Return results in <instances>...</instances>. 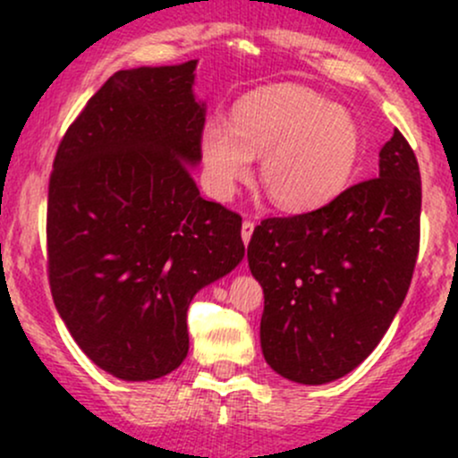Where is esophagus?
I'll use <instances>...</instances> for the list:
<instances>
[{"instance_id": "esophagus-1", "label": "esophagus", "mask_w": 458, "mask_h": 458, "mask_svg": "<svg viewBox=\"0 0 458 458\" xmlns=\"http://www.w3.org/2000/svg\"><path fill=\"white\" fill-rule=\"evenodd\" d=\"M251 233H254V222H251V219H245V222L241 224V236H243V243L245 245L250 243Z\"/></svg>"}]
</instances>
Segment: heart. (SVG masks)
<instances>
[{
	"instance_id": "b5f03b06",
	"label": "heart",
	"mask_w": 458,
	"mask_h": 458,
	"mask_svg": "<svg viewBox=\"0 0 458 458\" xmlns=\"http://www.w3.org/2000/svg\"><path fill=\"white\" fill-rule=\"evenodd\" d=\"M361 135L346 109L301 86H269L234 105L233 120L208 118L199 155L211 191L228 198L260 157V182L284 211H312L334 199L360 161Z\"/></svg>"
}]
</instances>
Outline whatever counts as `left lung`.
<instances>
[{
	"instance_id": "left-lung-1",
	"label": "left lung",
	"mask_w": 458,
	"mask_h": 458,
	"mask_svg": "<svg viewBox=\"0 0 458 458\" xmlns=\"http://www.w3.org/2000/svg\"><path fill=\"white\" fill-rule=\"evenodd\" d=\"M420 211L418 159L394 129L379 176L314 211L256 225L247 260L265 291L260 344L273 370L320 386L375 351L411 284Z\"/></svg>"
}]
</instances>
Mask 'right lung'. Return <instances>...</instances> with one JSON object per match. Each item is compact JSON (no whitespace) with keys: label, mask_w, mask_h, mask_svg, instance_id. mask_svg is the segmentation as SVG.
<instances>
[{"label":"right lung","mask_w":458,"mask_h":458,"mask_svg":"<svg viewBox=\"0 0 458 458\" xmlns=\"http://www.w3.org/2000/svg\"><path fill=\"white\" fill-rule=\"evenodd\" d=\"M196 60L114 72L57 146L47 273L79 349L109 375L150 381L182 364L187 308L245 254L241 215L199 196L204 105Z\"/></svg>","instance_id":"right-lung-1"}]
</instances>
